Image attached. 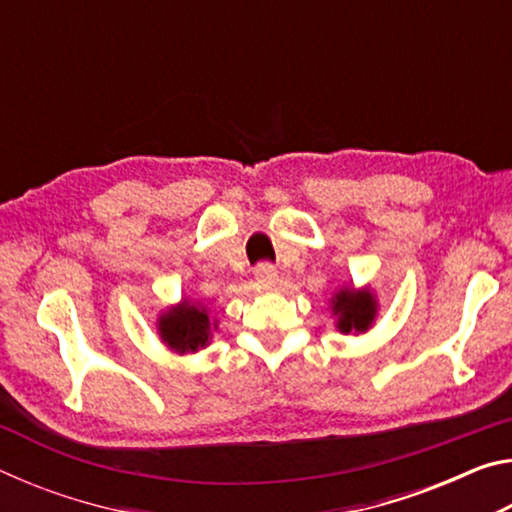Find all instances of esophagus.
<instances>
[{"label":"esophagus","mask_w":512,"mask_h":512,"mask_svg":"<svg viewBox=\"0 0 512 512\" xmlns=\"http://www.w3.org/2000/svg\"><path fill=\"white\" fill-rule=\"evenodd\" d=\"M255 280H257L259 287H264V289L273 287L275 280H277V271L271 264H259L255 268Z\"/></svg>","instance_id":"esophagus-1"}]
</instances>
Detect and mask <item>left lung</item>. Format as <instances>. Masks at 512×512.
Returning <instances> with one entry per match:
<instances>
[{"mask_svg":"<svg viewBox=\"0 0 512 512\" xmlns=\"http://www.w3.org/2000/svg\"><path fill=\"white\" fill-rule=\"evenodd\" d=\"M329 302L341 334H366L375 325L379 302L370 287H341Z\"/></svg>","mask_w":512,"mask_h":512,"instance_id":"obj_1","label":"left lung"}]
</instances>
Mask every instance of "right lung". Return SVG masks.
<instances>
[{
	"instance_id": "1",
	"label": "right lung",
	"mask_w": 512,
	"mask_h": 512,
	"mask_svg": "<svg viewBox=\"0 0 512 512\" xmlns=\"http://www.w3.org/2000/svg\"><path fill=\"white\" fill-rule=\"evenodd\" d=\"M160 341L176 354H194L212 341V332L219 327V320L210 318L201 300L183 298L178 305H171L158 316Z\"/></svg>"
}]
</instances>
